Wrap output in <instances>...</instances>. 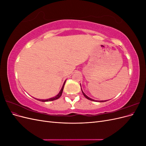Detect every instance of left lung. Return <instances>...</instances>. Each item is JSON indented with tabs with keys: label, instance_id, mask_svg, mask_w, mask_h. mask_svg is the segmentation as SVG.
<instances>
[{
	"label": "left lung",
	"instance_id": "left-lung-1",
	"mask_svg": "<svg viewBox=\"0 0 146 146\" xmlns=\"http://www.w3.org/2000/svg\"><path fill=\"white\" fill-rule=\"evenodd\" d=\"M82 93H83V94L84 95V96H85V98L87 99H89V100H92V101H94V102H96V100H94V99H91V98H89V97H88L85 93H84V92H83V91H82ZM106 101H107V100H106ZM106 101H104V100H100V102H106Z\"/></svg>",
	"mask_w": 146,
	"mask_h": 146
}]
</instances>
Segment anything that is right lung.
<instances>
[{"mask_svg":"<svg viewBox=\"0 0 146 146\" xmlns=\"http://www.w3.org/2000/svg\"><path fill=\"white\" fill-rule=\"evenodd\" d=\"M65 83H66V81L64 82V84H63V87H62V88H61V89L60 92H59V93H58V94H57L55 97H54V98H52L48 99H46V100H44V99H37V100H39V101H41V102H49V101H53V100H55L58 99V98H60L61 94H62V92H63V88H64V86Z\"/></svg>","mask_w":146,"mask_h":146,"instance_id":"right-lung-1","label":"right lung"}]
</instances>
